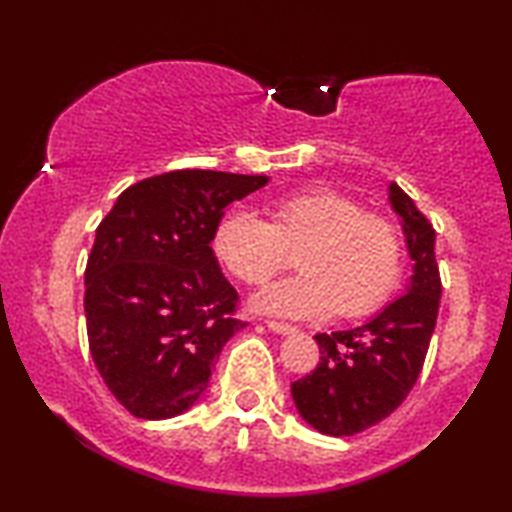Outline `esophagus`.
<instances>
[{
  "mask_svg": "<svg viewBox=\"0 0 512 512\" xmlns=\"http://www.w3.org/2000/svg\"><path fill=\"white\" fill-rule=\"evenodd\" d=\"M265 324H268V328L272 333H277V335H291V333H296L298 328L296 326H291V324H282V321H265Z\"/></svg>",
  "mask_w": 512,
  "mask_h": 512,
  "instance_id": "obj_1",
  "label": "esophagus"
}]
</instances>
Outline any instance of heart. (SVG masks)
I'll list each match as a JSON object with an SVG mask.
<instances>
[{
  "label": "heart",
  "instance_id": "heart-1",
  "mask_svg": "<svg viewBox=\"0 0 512 512\" xmlns=\"http://www.w3.org/2000/svg\"><path fill=\"white\" fill-rule=\"evenodd\" d=\"M268 223L230 212L214 230V254L244 284H263L298 258L303 275L265 286L251 307L286 319H356L380 307L398 282L394 223L347 195L314 188L272 200Z\"/></svg>",
  "mask_w": 512,
  "mask_h": 512
}]
</instances>
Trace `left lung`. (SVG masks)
<instances>
[{"instance_id":"obj_1","label":"left lung","mask_w":512,"mask_h":512,"mask_svg":"<svg viewBox=\"0 0 512 512\" xmlns=\"http://www.w3.org/2000/svg\"><path fill=\"white\" fill-rule=\"evenodd\" d=\"M389 205L412 261L405 293L366 324L314 335L321 352L317 368L291 384L300 417L324 436H354L389 417L415 387L436 328L443 291L436 230L394 181Z\"/></svg>"}]
</instances>
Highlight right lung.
<instances>
[{"label":"right lung","mask_w":512,"mask_h":512,"mask_svg":"<svg viewBox=\"0 0 512 512\" xmlns=\"http://www.w3.org/2000/svg\"><path fill=\"white\" fill-rule=\"evenodd\" d=\"M263 174L177 170L118 195L86 265L88 345L130 415L170 419L205 394L221 349L247 324L216 261L214 230Z\"/></svg>","instance_id":"obj_1"}]
</instances>
